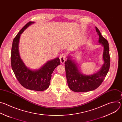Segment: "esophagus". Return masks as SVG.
I'll use <instances>...</instances> for the list:
<instances>
[{
  "mask_svg": "<svg viewBox=\"0 0 122 122\" xmlns=\"http://www.w3.org/2000/svg\"><path fill=\"white\" fill-rule=\"evenodd\" d=\"M60 62L62 64H64L66 60V56L64 54H62L60 56Z\"/></svg>",
  "mask_w": 122,
  "mask_h": 122,
  "instance_id": "esophagus-1",
  "label": "esophagus"
}]
</instances>
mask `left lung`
<instances>
[{
  "instance_id": "left-lung-1",
  "label": "left lung",
  "mask_w": 122,
  "mask_h": 122,
  "mask_svg": "<svg viewBox=\"0 0 122 122\" xmlns=\"http://www.w3.org/2000/svg\"><path fill=\"white\" fill-rule=\"evenodd\" d=\"M96 30L99 36L98 42L104 48L102 56L104 64L96 73L85 75L80 71L76 62L69 55L66 61L65 62L66 74L69 88L74 92H87L96 89L102 83L109 71L110 56L109 43L101 35L96 26Z\"/></svg>"
}]
</instances>
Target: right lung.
Instances as JSON below:
<instances>
[{
    "label": "right lung",
    "mask_w": 122,
    "mask_h": 122,
    "mask_svg": "<svg viewBox=\"0 0 122 122\" xmlns=\"http://www.w3.org/2000/svg\"><path fill=\"white\" fill-rule=\"evenodd\" d=\"M29 22L17 34L13 41L11 65L12 71L20 83L25 88L34 91H43L50 85L51 75L54 69L60 64L58 57L47 61L39 69L33 70L27 67L21 58L19 42L21 35L28 26L34 24Z\"/></svg>",
    "instance_id": "obj_1"
}]
</instances>
